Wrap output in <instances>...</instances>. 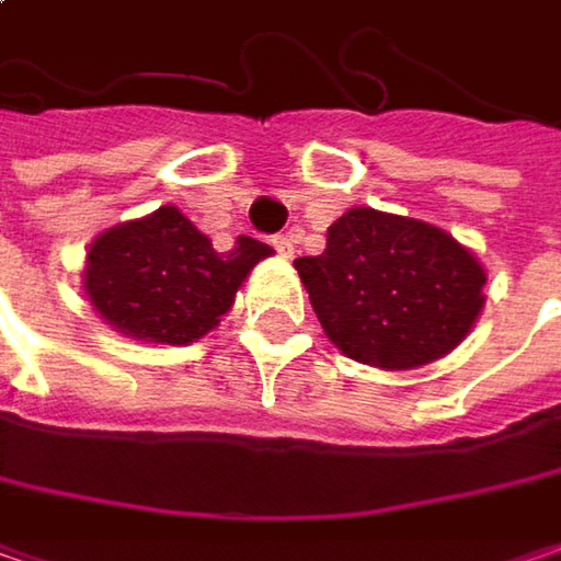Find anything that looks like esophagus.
Listing matches in <instances>:
<instances>
[{
	"label": "esophagus",
	"instance_id": "1",
	"mask_svg": "<svg viewBox=\"0 0 561 561\" xmlns=\"http://www.w3.org/2000/svg\"><path fill=\"white\" fill-rule=\"evenodd\" d=\"M271 242H274V249H277L284 259H290V255H294V239L287 237V233H277V237L271 239Z\"/></svg>",
	"mask_w": 561,
	"mask_h": 561
}]
</instances>
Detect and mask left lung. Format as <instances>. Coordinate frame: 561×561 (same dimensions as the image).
Returning <instances> with one entry per match:
<instances>
[{
  "label": "left lung",
  "instance_id": "1",
  "mask_svg": "<svg viewBox=\"0 0 561 561\" xmlns=\"http://www.w3.org/2000/svg\"><path fill=\"white\" fill-rule=\"evenodd\" d=\"M324 334L356 363L426 366L467 337L483 309V265L433 224L351 208L322 255L294 262Z\"/></svg>",
  "mask_w": 561,
  "mask_h": 561
}]
</instances>
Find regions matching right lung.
<instances>
[{"instance_id": "add662e5", "label": "right lung", "mask_w": 561, "mask_h": 561, "mask_svg": "<svg viewBox=\"0 0 561 561\" xmlns=\"http://www.w3.org/2000/svg\"><path fill=\"white\" fill-rule=\"evenodd\" d=\"M267 255L271 245L252 237L217 252L180 208L167 205L94 239L84 290L128 337L192 344L220 322L245 274Z\"/></svg>"}]
</instances>
